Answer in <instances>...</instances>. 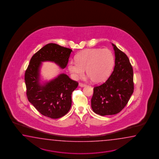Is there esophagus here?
Masks as SVG:
<instances>
[{
    "label": "esophagus",
    "mask_w": 159,
    "mask_h": 159,
    "mask_svg": "<svg viewBox=\"0 0 159 159\" xmlns=\"http://www.w3.org/2000/svg\"><path fill=\"white\" fill-rule=\"evenodd\" d=\"M86 84H82V83H79V86H80L81 88H83V87L86 86Z\"/></svg>",
    "instance_id": "obj_1"
}]
</instances>
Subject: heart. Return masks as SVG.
<instances>
[{
  "mask_svg": "<svg viewBox=\"0 0 159 159\" xmlns=\"http://www.w3.org/2000/svg\"><path fill=\"white\" fill-rule=\"evenodd\" d=\"M114 65V57L108 49H89L76 56V61L71 60L68 68L72 77L77 79L86 73L93 82L99 84L106 81L111 74Z\"/></svg>",
  "mask_w": 159,
  "mask_h": 159,
  "instance_id": "1",
  "label": "heart"
}]
</instances>
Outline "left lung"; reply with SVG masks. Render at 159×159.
Here are the masks:
<instances>
[{"instance_id": "obj_1", "label": "left lung", "mask_w": 159, "mask_h": 159, "mask_svg": "<svg viewBox=\"0 0 159 159\" xmlns=\"http://www.w3.org/2000/svg\"><path fill=\"white\" fill-rule=\"evenodd\" d=\"M115 52V66L108 80L94 88L91 108L101 116L114 115L121 111L134 92L133 69L129 58L112 44Z\"/></svg>"}]
</instances>
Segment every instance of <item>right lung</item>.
I'll return each instance as SVG.
<instances>
[{
	"instance_id": "1",
	"label": "right lung",
	"mask_w": 159,
	"mask_h": 159,
	"mask_svg": "<svg viewBox=\"0 0 159 159\" xmlns=\"http://www.w3.org/2000/svg\"><path fill=\"white\" fill-rule=\"evenodd\" d=\"M72 50L58 44H47L30 59L25 73L27 98L42 115L57 119L68 113L71 106V94L78 83L62 73L51 81L41 82L43 62L51 61L64 69Z\"/></svg>"
}]
</instances>
